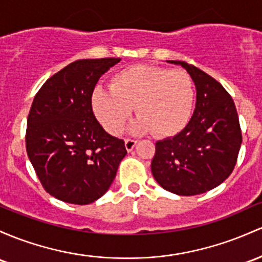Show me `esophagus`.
I'll list each match as a JSON object with an SVG mask.
<instances>
[{
    "instance_id": "1",
    "label": "esophagus",
    "mask_w": 262,
    "mask_h": 262,
    "mask_svg": "<svg viewBox=\"0 0 262 262\" xmlns=\"http://www.w3.org/2000/svg\"><path fill=\"white\" fill-rule=\"evenodd\" d=\"M137 145V140L136 139H130V138H128V139H125V149L128 151H132L134 149V146Z\"/></svg>"
}]
</instances>
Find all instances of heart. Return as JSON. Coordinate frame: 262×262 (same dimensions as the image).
Returning a JSON list of instances; mask_svg holds the SVG:
<instances>
[{
    "instance_id": "1",
    "label": "heart",
    "mask_w": 262,
    "mask_h": 262,
    "mask_svg": "<svg viewBox=\"0 0 262 262\" xmlns=\"http://www.w3.org/2000/svg\"><path fill=\"white\" fill-rule=\"evenodd\" d=\"M194 99V83L188 72L136 64L117 72L111 88H94L91 104L103 128L113 136L123 130L136 107L139 118L132 130L169 138L188 125Z\"/></svg>"
}]
</instances>
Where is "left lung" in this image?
<instances>
[{
  "label": "left lung",
  "instance_id": "8db88e82",
  "mask_svg": "<svg viewBox=\"0 0 262 262\" xmlns=\"http://www.w3.org/2000/svg\"><path fill=\"white\" fill-rule=\"evenodd\" d=\"M180 64L196 87V104L188 125L155 143L151 173L162 188L183 196L206 192L225 182L237 162L243 136L236 107L226 89L195 66Z\"/></svg>",
  "mask_w": 262,
  "mask_h": 262
}]
</instances>
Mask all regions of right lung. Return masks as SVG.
<instances>
[{"label": "right lung", "instance_id": "1", "mask_svg": "<svg viewBox=\"0 0 262 262\" xmlns=\"http://www.w3.org/2000/svg\"><path fill=\"white\" fill-rule=\"evenodd\" d=\"M120 58L79 59L37 92L26 130V150L45 190L56 199L87 205L105 194L126 155L93 113L91 96L102 74Z\"/></svg>", "mask_w": 262, "mask_h": 262}]
</instances>
